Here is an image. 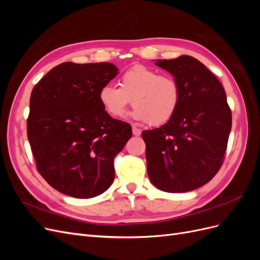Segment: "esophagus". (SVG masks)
Listing matches in <instances>:
<instances>
[{"label":"esophagus","mask_w":260,"mask_h":260,"mask_svg":"<svg viewBox=\"0 0 260 260\" xmlns=\"http://www.w3.org/2000/svg\"><path fill=\"white\" fill-rule=\"evenodd\" d=\"M132 132H133V136H136V137H139L140 135H141V129H139V128H137L136 125H132Z\"/></svg>","instance_id":"1"}]
</instances>
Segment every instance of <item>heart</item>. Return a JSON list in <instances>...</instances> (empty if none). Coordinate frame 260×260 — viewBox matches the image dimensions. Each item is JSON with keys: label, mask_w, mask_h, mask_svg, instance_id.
I'll use <instances>...</instances> for the list:
<instances>
[{"label": "heart", "mask_w": 260, "mask_h": 260, "mask_svg": "<svg viewBox=\"0 0 260 260\" xmlns=\"http://www.w3.org/2000/svg\"><path fill=\"white\" fill-rule=\"evenodd\" d=\"M118 84H105L99 92L102 106L112 117L123 116L132 100L131 116L136 120L159 125L169 121L179 107L180 86L170 75L139 65L124 72Z\"/></svg>", "instance_id": "1"}]
</instances>
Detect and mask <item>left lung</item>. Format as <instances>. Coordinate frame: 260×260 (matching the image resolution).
Instances as JSON below:
<instances>
[{
    "label": "left lung",
    "instance_id": "obj_1",
    "mask_svg": "<svg viewBox=\"0 0 260 260\" xmlns=\"http://www.w3.org/2000/svg\"><path fill=\"white\" fill-rule=\"evenodd\" d=\"M155 65L178 81L180 104L169 121L142 132L147 174L161 191L188 192L209 182L221 167L231 109L222 84L200 60L182 55Z\"/></svg>",
    "mask_w": 260,
    "mask_h": 260
}]
</instances>
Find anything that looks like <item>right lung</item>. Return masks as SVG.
<instances>
[{
    "label": "right lung",
    "instance_id": "add662e5",
    "mask_svg": "<svg viewBox=\"0 0 260 260\" xmlns=\"http://www.w3.org/2000/svg\"><path fill=\"white\" fill-rule=\"evenodd\" d=\"M117 74L111 62L66 61L31 92L27 135L37 169L62 194L91 199L113 183L114 158L132 129L107 114L99 92Z\"/></svg>",
    "mask_w": 260,
    "mask_h": 260
}]
</instances>
